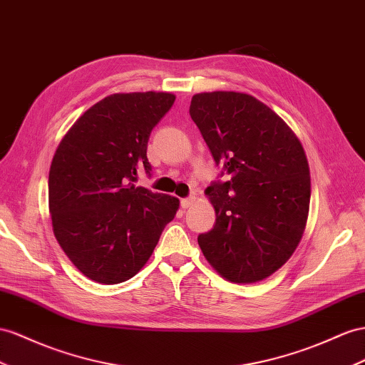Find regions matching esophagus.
Listing matches in <instances>:
<instances>
[{"mask_svg":"<svg viewBox=\"0 0 365 365\" xmlns=\"http://www.w3.org/2000/svg\"><path fill=\"white\" fill-rule=\"evenodd\" d=\"M195 202V195H191V197H186V199H182V202H180V205H182V208H190L191 205Z\"/></svg>","mask_w":365,"mask_h":365,"instance_id":"1","label":"esophagus"}]
</instances>
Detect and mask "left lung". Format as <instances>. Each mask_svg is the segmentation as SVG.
Wrapping results in <instances>:
<instances>
[{
    "instance_id": "left-lung-1",
    "label": "left lung",
    "mask_w": 365,
    "mask_h": 365,
    "mask_svg": "<svg viewBox=\"0 0 365 365\" xmlns=\"http://www.w3.org/2000/svg\"><path fill=\"white\" fill-rule=\"evenodd\" d=\"M190 115L228 182L208 186L216 211L197 237L211 267L235 284L272 276L302 239L310 168L299 138L273 109L235 91L195 93Z\"/></svg>"
}]
</instances>
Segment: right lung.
<instances>
[{
    "label": "right lung",
    "mask_w": 365,
    "mask_h": 365,
    "mask_svg": "<svg viewBox=\"0 0 365 365\" xmlns=\"http://www.w3.org/2000/svg\"><path fill=\"white\" fill-rule=\"evenodd\" d=\"M170 92L112 93L63 137L49 171L53 235L80 272L98 284L135 276L151 257L179 199L137 186L151 171L153 128L174 105Z\"/></svg>",
    "instance_id": "1"
}]
</instances>
